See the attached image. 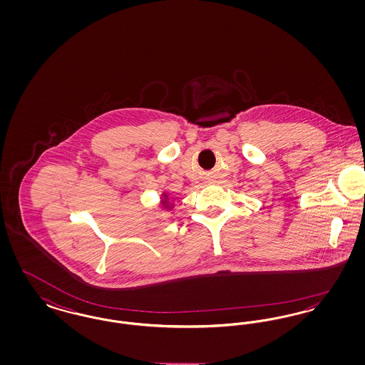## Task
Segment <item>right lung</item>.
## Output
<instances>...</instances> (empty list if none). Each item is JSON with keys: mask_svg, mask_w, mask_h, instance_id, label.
<instances>
[{"mask_svg": "<svg viewBox=\"0 0 365 365\" xmlns=\"http://www.w3.org/2000/svg\"><path fill=\"white\" fill-rule=\"evenodd\" d=\"M175 208V202L171 200V195L167 190H163L160 194V200L157 202V212L158 213H170Z\"/></svg>", "mask_w": 365, "mask_h": 365, "instance_id": "1", "label": "right lung"}]
</instances>
